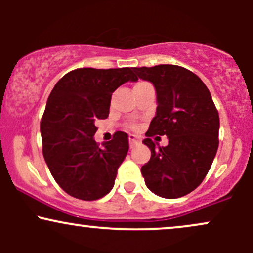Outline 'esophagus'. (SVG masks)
<instances>
[{
	"mask_svg": "<svg viewBox=\"0 0 253 253\" xmlns=\"http://www.w3.org/2000/svg\"><path fill=\"white\" fill-rule=\"evenodd\" d=\"M128 140H129V146L130 147H133L136 143H138V139H136V136L133 135V134H130L128 136Z\"/></svg>",
	"mask_w": 253,
	"mask_h": 253,
	"instance_id": "obj_1",
	"label": "esophagus"
}]
</instances>
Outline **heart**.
<instances>
[{"label": "heart", "instance_id": "obj_1", "mask_svg": "<svg viewBox=\"0 0 253 253\" xmlns=\"http://www.w3.org/2000/svg\"><path fill=\"white\" fill-rule=\"evenodd\" d=\"M140 83H144V82H139V83H136V84H140ZM130 127H132L133 129H136V126H135V125H133V126H130Z\"/></svg>", "mask_w": 253, "mask_h": 253}]
</instances>
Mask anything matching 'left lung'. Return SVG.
I'll list each match as a JSON object with an SVG mask.
<instances>
[{
	"label": "left lung",
	"mask_w": 253,
	"mask_h": 253,
	"mask_svg": "<svg viewBox=\"0 0 253 253\" xmlns=\"http://www.w3.org/2000/svg\"><path fill=\"white\" fill-rule=\"evenodd\" d=\"M157 92L156 117L146 139L151 158L141 167L147 188L164 199H177L201 184L219 146V113L206 84L182 66L162 64L133 68ZM153 135H167L168 147L156 148Z\"/></svg>",
	"instance_id": "obj_1"
}]
</instances>
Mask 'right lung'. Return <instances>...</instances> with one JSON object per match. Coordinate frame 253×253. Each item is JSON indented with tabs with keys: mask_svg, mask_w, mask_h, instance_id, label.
<instances>
[{
	"mask_svg": "<svg viewBox=\"0 0 253 253\" xmlns=\"http://www.w3.org/2000/svg\"><path fill=\"white\" fill-rule=\"evenodd\" d=\"M128 81H138L132 68H81L68 72L52 89L40 123L42 155L69 195L94 201L114 187L128 152V135L119 130L100 146L94 140L95 121L108 118L112 94Z\"/></svg>",
	"mask_w": 253,
	"mask_h": 253,
	"instance_id": "right-lung-1",
	"label": "right lung"
}]
</instances>
